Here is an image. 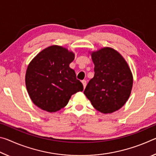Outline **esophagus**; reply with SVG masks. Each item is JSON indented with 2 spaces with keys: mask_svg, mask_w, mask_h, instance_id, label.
<instances>
[{
  "mask_svg": "<svg viewBox=\"0 0 156 156\" xmlns=\"http://www.w3.org/2000/svg\"><path fill=\"white\" fill-rule=\"evenodd\" d=\"M82 83H83V87H84V88H85L86 85H87V81H86L85 80H82Z\"/></svg>",
  "mask_w": 156,
  "mask_h": 156,
  "instance_id": "obj_1",
  "label": "esophagus"
}]
</instances>
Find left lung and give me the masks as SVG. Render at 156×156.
I'll use <instances>...</instances> for the list:
<instances>
[{
  "instance_id": "8db88e82",
  "label": "left lung",
  "mask_w": 156,
  "mask_h": 156,
  "mask_svg": "<svg viewBox=\"0 0 156 156\" xmlns=\"http://www.w3.org/2000/svg\"><path fill=\"white\" fill-rule=\"evenodd\" d=\"M94 76L84 91L98 112L111 113L120 109L130 96L133 76L122 56L109 47L91 54Z\"/></svg>"
}]
</instances>
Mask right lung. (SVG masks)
<instances>
[{
	"label": "right lung",
	"mask_w": 156,
	"mask_h": 156,
	"mask_svg": "<svg viewBox=\"0 0 156 156\" xmlns=\"http://www.w3.org/2000/svg\"><path fill=\"white\" fill-rule=\"evenodd\" d=\"M74 54L60 46L41 51L29 65L25 76L28 94L37 107L56 112L67 105L73 94L83 90L69 64Z\"/></svg>",
	"instance_id": "add662e5"
}]
</instances>
